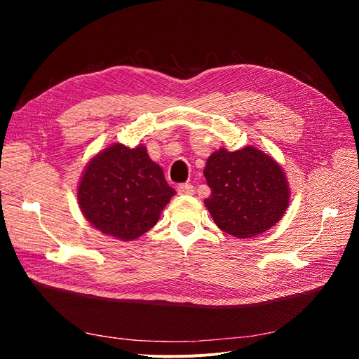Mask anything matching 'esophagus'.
<instances>
[{
    "label": "esophagus",
    "mask_w": 359,
    "mask_h": 359,
    "mask_svg": "<svg viewBox=\"0 0 359 359\" xmlns=\"http://www.w3.org/2000/svg\"><path fill=\"white\" fill-rule=\"evenodd\" d=\"M177 190L180 194H193L194 193V187L191 186V184H180Z\"/></svg>",
    "instance_id": "obj_1"
}]
</instances>
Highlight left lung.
Here are the masks:
<instances>
[{
    "instance_id": "obj_1",
    "label": "left lung",
    "mask_w": 359,
    "mask_h": 359,
    "mask_svg": "<svg viewBox=\"0 0 359 359\" xmlns=\"http://www.w3.org/2000/svg\"><path fill=\"white\" fill-rule=\"evenodd\" d=\"M211 196L205 205L215 224L236 238L273 227L289 205V187L278 163L255 147L215 151L203 169Z\"/></svg>"
}]
</instances>
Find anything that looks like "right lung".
<instances>
[{
    "label": "right lung",
    "mask_w": 359,
    "mask_h": 359,
    "mask_svg": "<svg viewBox=\"0 0 359 359\" xmlns=\"http://www.w3.org/2000/svg\"><path fill=\"white\" fill-rule=\"evenodd\" d=\"M173 194L175 190L144 145L114 144L86 165L78 201L95 229L132 241L156 226Z\"/></svg>",
    "instance_id": "obj_1"
}]
</instances>
